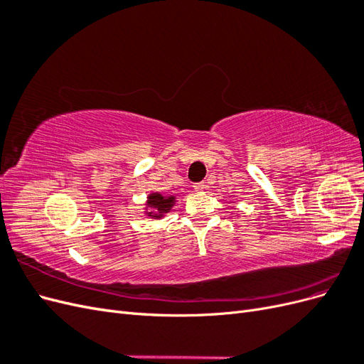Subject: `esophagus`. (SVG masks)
Here are the masks:
<instances>
[{
	"label": "esophagus",
	"instance_id": "1",
	"mask_svg": "<svg viewBox=\"0 0 364 364\" xmlns=\"http://www.w3.org/2000/svg\"><path fill=\"white\" fill-rule=\"evenodd\" d=\"M206 190H208V183L206 182H199V183L194 185V191L196 193H203Z\"/></svg>",
	"mask_w": 364,
	"mask_h": 364
}]
</instances>
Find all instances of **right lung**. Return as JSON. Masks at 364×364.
<instances>
[{"label": "right lung", "instance_id": "add662e5", "mask_svg": "<svg viewBox=\"0 0 364 364\" xmlns=\"http://www.w3.org/2000/svg\"><path fill=\"white\" fill-rule=\"evenodd\" d=\"M176 203L174 196H164L158 191H153L147 196L144 214L153 220H161L165 214L171 211V208Z\"/></svg>", "mask_w": 364, "mask_h": 364}]
</instances>
